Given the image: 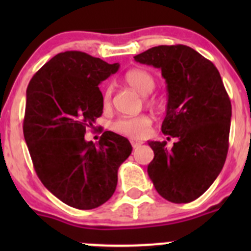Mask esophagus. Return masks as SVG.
<instances>
[{
    "mask_svg": "<svg viewBox=\"0 0 251 251\" xmlns=\"http://www.w3.org/2000/svg\"><path fill=\"white\" fill-rule=\"evenodd\" d=\"M131 146L133 147V149H137L142 146V143H141V142H137V141H131Z\"/></svg>",
    "mask_w": 251,
    "mask_h": 251,
    "instance_id": "1",
    "label": "esophagus"
}]
</instances>
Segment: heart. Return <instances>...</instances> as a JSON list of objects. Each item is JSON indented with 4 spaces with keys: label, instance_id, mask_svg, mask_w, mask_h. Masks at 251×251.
<instances>
[{
    "label": "heart",
    "instance_id": "obj_1",
    "mask_svg": "<svg viewBox=\"0 0 251 251\" xmlns=\"http://www.w3.org/2000/svg\"><path fill=\"white\" fill-rule=\"evenodd\" d=\"M125 82L127 83L130 87L137 91L141 95L146 96L149 95L151 91L155 87V78L151 73L147 70L138 69H131L126 72ZM111 96H113V87L108 86L103 92V105L105 108L109 107L111 103ZM146 102L148 104H154L155 100L154 98H146ZM151 126V119L146 114H141V115L136 116H123L115 120L111 125L113 131L120 135L127 136L130 138H142L148 133L149 127Z\"/></svg>",
    "mask_w": 251,
    "mask_h": 251
}]
</instances>
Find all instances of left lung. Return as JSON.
I'll use <instances>...</instances> for the list:
<instances>
[{"label": "left lung", "instance_id": "8db88e82", "mask_svg": "<svg viewBox=\"0 0 251 251\" xmlns=\"http://www.w3.org/2000/svg\"><path fill=\"white\" fill-rule=\"evenodd\" d=\"M135 60L161 69L168 108L161 125L166 142L149 141L154 159L148 175L171 203L196 201L216 179L226 161L232 105L217 68L184 45L151 47Z\"/></svg>", "mask_w": 251, "mask_h": 251}]
</instances>
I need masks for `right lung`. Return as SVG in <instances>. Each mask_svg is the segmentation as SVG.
<instances>
[{"label": "right lung", "mask_w": 251, "mask_h": 251, "mask_svg": "<svg viewBox=\"0 0 251 251\" xmlns=\"http://www.w3.org/2000/svg\"><path fill=\"white\" fill-rule=\"evenodd\" d=\"M80 50L58 53L30 80L23 132L34 169L48 191L69 206L91 210L109 201L119 166L132 151L127 138L105 131L98 144L85 140L103 113L100 83L115 74Z\"/></svg>", "instance_id": "obj_1"}]
</instances>
